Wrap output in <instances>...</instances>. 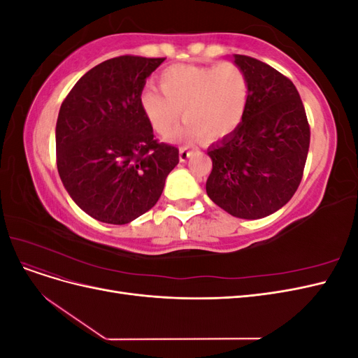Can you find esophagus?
Wrapping results in <instances>:
<instances>
[{
	"instance_id": "1",
	"label": "esophagus",
	"mask_w": 358,
	"mask_h": 358,
	"mask_svg": "<svg viewBox=\"0 0 358 358\" xmlns=\"http://www.w3.org/2000/svg\"><path fill=\"white\" fill-rule=\"evenodd\" d=\"M191 150L188 149V148H180L179 149V159L183 162V161H187L189 157H191Z\"/></svg>"
}]
</instances>
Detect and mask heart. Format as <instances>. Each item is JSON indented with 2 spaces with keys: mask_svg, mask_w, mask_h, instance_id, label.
Wrapping results in <instances>:
<instances>
[{
  "mask_svg": "<svg viewBox=\"0 0 358 358\" xmlns=\"http://www.w3.org/2000/svg\"><path fill=\"white\" fill-rule=\"evenodd\" d=\"M161 92L146 88L140 94V109L155 131L218 140L230 136L243 121L249 101L246 73L233 62L215 66H173L159 74Z\"/></svg>",
  "mask_w": 358,
  "mask_h": 358,
  "instance_id": "heart-1",
  "label": "heart"
}]
</instances>
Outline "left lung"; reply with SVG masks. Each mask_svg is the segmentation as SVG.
Returning a JSON list of instances; mask_svg holds the SVG:
<instances>
[{
	"label": "left lung",
	"mask_w": 358,
	"mask_h": 358,
	"mask_svg": "<svg viewBox=\"0 0 358 358\" xmlns=\"http://www.w3.org/2000/svg\"><path fill=\"white\" fill-rule=\"evenodd\" d=\"M249 80L242 124L208 149L209 199L236 218L259 220L279 210L297 191L310 131L299 91L267 64L233 55Z\"/></svg>",
	"instance_id": "1"
}]
</instances>
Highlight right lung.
Masks as SVG:
<instances>
[{"label":"right lung","instance_id":"obj_1","mask_svg":"<svg viewBox=\"0 0 358 358\" xmlns=\"http://www.w3.org/2000/svg\"><path fill=\"white\" fill-rule=\"evenodd\" d=\"M164 58L117 57L83 74L59 109V178L73 201L106 224L122 225L152 209L179 150L158 143L140 109L146 79Z\"/></svg>","mask_w":358,"mask_h":358}]
</instances>
